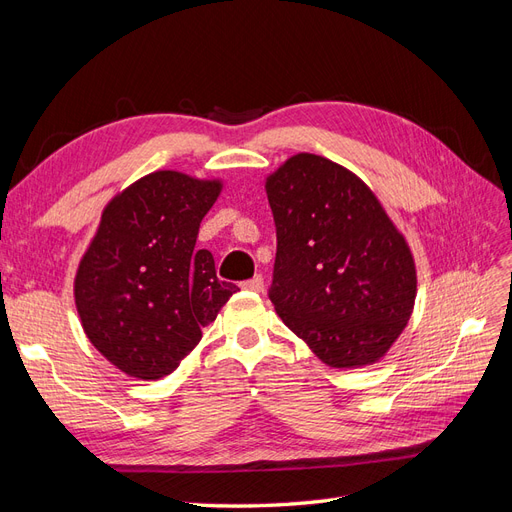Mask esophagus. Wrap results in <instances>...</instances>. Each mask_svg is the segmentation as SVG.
Segmentation results:
<instances>
[{
  "mask_svg": "<svg viewBox=\"0 0 512 512\" xmlns=\"http://www.w3.org/2000/svg\"><path fill=\"white\" fill-rule=\"evenodd\" d=\"M243 288L245 290H252V292H260L262 288H265V280H262V275H254L252 280H245L243 282Z\"/></svg>",
  "mask_w": 512,
  "mask_h": 512,
  "instance_id": "obj_1",
  "label": "esophagus"
}]
</instances>
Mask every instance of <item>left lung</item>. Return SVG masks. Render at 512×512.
Masks as SVG:
<instances>
[{
	"mask_svg": "<svg viewBox=\"0 0 512 512\" xmlns=\"http://www.w3.org/2000/svg\"><path fill=\"white\" fill-rule=\"evenodd\" d=\"M267 196L277 235L275 312L327 365L376 363L414 307L416 269L404 235L359 177L314 153L277 168Z\"/></svg>",
	"mask_w": 512,
	"mask_h": 512,
	"instance_id": "obj_1",
	"label": "left lung"
}]
</instances>
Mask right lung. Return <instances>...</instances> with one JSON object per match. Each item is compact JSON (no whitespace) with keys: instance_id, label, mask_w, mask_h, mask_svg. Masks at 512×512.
Returning <instances> with one entry per match:
<instances>
[{"instance_id":"1","label":"right lung","mask_w":512,"mask_h":512,"mask_svg":"<svg viewBox=\"0 0 512 512\" xmlns=\"http://www.w3.org/2000/svg\"><path fill=\"white\" fill-rule=\"evenodd\" d=\"M220 192V181L158 170L106 205L74 299L89 342L128 376L175 371L239 290L218 280L209 250H194Z\"/></svg>"}]
</instances>
